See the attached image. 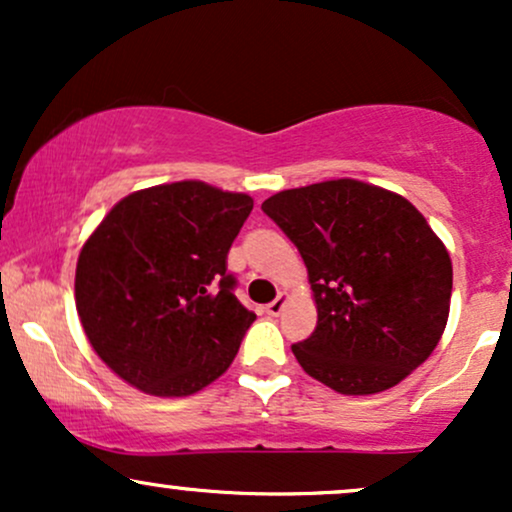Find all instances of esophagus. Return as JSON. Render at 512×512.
Segmentation results:
<instances>
[{
    "label": "esophagus",
    "instance_id": "obj_1",
    "mask_svg": "<svg viewBox=\"0 0 512 512\" xmlns=\"http://www.w3.org/2000/svg\"><path fill=\"white\" fill-rule=\"evenodd\" d=\"M286 301H289V296H286V293H279V296H276L274 301L267 305V313H269V315H274V317H276V315H281V310H284Z\"/></svg>",
    "mask_w": 512,
    "mask_h": 512
}]
</instances>
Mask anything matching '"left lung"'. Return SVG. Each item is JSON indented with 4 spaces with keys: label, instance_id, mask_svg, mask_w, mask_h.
Masks as SVG:
<instances>
[{
    "label": "left lung",
    "instance_id": "8db88e82",
    "mask_svg": "<svg viewBox=\"0 0 512 512\" xmlns=\"http://www.w3.org/2000/svg\"><path fill=\"white\" fill-rule=\"evenodd\" d=\"M262 211L308 267L317 325L291 351L310 378L375 395L433 354L448 325L452 262L409 199L342 178L276 192Z\"/></svg>",
    "mask_w": 512,
    "mask_h": 512
}]
</instances>
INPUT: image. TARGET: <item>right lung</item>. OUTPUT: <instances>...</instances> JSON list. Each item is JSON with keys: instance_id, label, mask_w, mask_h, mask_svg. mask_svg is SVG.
<instances>
[{"instance_id": "1", "label": "right lung", "mask_w": 512, "mask_h": 512, "mask_svg": "<svg viewBox=\"0 0 512 512\" xmlns=\"http://www.w3.org/2000/svg\"><path fill=\"white\" fill-rule=\"evenodd\" d=\"M252 197L199 180L132 192L88 236L76 313L93 351L146 395L187 397L236 358L255 313L226 272Z\"/></svg>"}]
</instances>
